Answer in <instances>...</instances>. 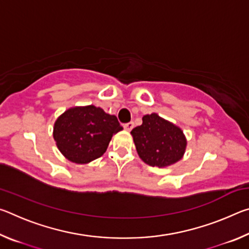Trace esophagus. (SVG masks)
I'll list each match as a JSON object with an SVG mask.
<instances>
[{
    "instance_id": "1",
    "label": "esophagus",
    "mask_w": 249,
    "mask_h": 249,
    "mask_svg": "<svg viewBox=\"0 0 249 249\" xmlns=\"http://www.w3.org/2000/svg\"><path fill=\"white\" fill-rule=\"evenodd\" d=\"M133 127H134V123L133 122H129V123H126V124H124V128L126 129V130H132L133 129Z\"/></svg>"
}]
</instances>
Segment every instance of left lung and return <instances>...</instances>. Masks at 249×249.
Wrapping results in <instances>:
<instances>
[{"label":"left lung","instance_id":"left-lung-1","mask_svg":"<svg viewBox=\"0 0 249 249\" xmlns=\"http://www.w3.org/2000/svg\"><path fill=\"white\" fill-rule=\"evenodd\" d=\"M130 134L138 155L149 166H170L184 154L187 141L182 130L156 113L142 117V124Z\"/></svg>","mask_w":249,"mask_h":249}]
</instances>
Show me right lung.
Segmentation results:
<instances>
[{
  "label": "right lung",
  "instance_id": "right-lung-1",
  "mask_svg": "<svg viewBox=\"0 0 249 249\" xmlns=\"http://www.w3.org/2000/svg\"><path fill=\"white\" fill-rule=\"evenodd\" d=\"M122 129L114 115L94 105L72 107L54 123L53 138L61 154L75 163H87L107 150L113 134Z\"/></svg>",
  "mask_w": 249,
  "mask_h": 249
}]
</instances>
